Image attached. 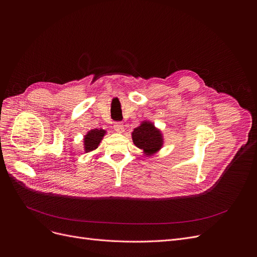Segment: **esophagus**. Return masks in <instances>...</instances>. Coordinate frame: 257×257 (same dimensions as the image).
<instances>
[{"instance_id": "1", "label": "esophagus", "mask_w": 257, "mask_h": 257, "mask_svg": "<svg viewBox=\"0 0 257 257\" xmlns=\"http://www.w3.org/2000/svg\"><path fill=\"white\" fill-rule=\"evenodd\" d=\"M113 128L118 133H123L124 132V125H123V123H120V121H117V123H115L113 125Z\"/></svg>"}]
</instances>
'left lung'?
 Listing matches in <instances>:
<instances>
[{
    "label": "left lung",
    "mask_w": 257,
    "mask_h": 257,
    "mask_svg": "<svg viewBox=\"0 0 257 257\" xmlns=\"http://www.w3.org/2000/svg\"><path fill=\"white\" fill-rule=\"evenodd\" d=\"M133 144L146 156H152L164 146V136L150 120H144L131 134Z\"/></svg>",
    "instance_id": "1"
}]
</instances>
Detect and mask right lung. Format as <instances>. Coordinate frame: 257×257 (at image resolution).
I'll return each mask as SVG.
<instances>
[{
    "instance_id": "right-lung-1",
    "label": "right lung",
    "mask_w": 257,
    "mask_h": 257,
    "mask_svg": "<svg viewBox=\"0 0 257 257\" xmlns=\"http://www.w3.org/2000/svg\"><path fill=\"white\" fill-rule=\"evenodd\" d=\"M106 131L104 129H91L89 130L83 138L84 151L86 153L96 150L99 147L101 141L103 140Z\"/></svg>"
}]
</instances>
